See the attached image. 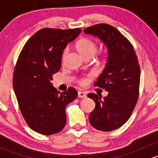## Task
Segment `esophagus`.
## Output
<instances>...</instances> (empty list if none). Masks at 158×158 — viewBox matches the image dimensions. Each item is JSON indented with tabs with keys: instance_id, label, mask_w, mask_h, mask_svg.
I'll return each mask as SVG.
<instances>
[{
	"instance_id": "obj_1",
	"label": "esophagus",
	"mask_w": 158,
	"mask_h": 158,
	"mask_svg": "<svg viewBox=\"0 0 158 158\" xmlns=\"http://www.w3.org/2000/svg\"><path fill=\"white\" fill-rule=\"evenodd\" d=\"M78 97L79 98H85L86 95H85V92H78Z\"/></svg>"
}]
</instances>
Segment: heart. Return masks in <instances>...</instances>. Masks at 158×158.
<instances>
[{"mask_svg":"<svg viewBox=\"0 0 158 158\" xmlns=\"http://www.w3.org/2000/svg\"><path fill=\"white\" fill-rule=\"evenodd\" d=\"M76 49H78L79 52L81 53V55L83 57L86 58H92L95 53H96L97 50H98V47H97V44H95L94 41H92V40L89 39L87 37H82L79 40H78L76 43ZM68 53V48H66L63 50V55H62V58L63 60H64L66 56ZM108 60V53L107 52H104L102 53L101 57H100V60L102 63L107 61ZM79 85H84L86 83V79H79L78 80Z\"/></svg>","mask_w":158,"mask_h":158,"instance_id":"b5f03b06","label":"heart"}]
</instances>
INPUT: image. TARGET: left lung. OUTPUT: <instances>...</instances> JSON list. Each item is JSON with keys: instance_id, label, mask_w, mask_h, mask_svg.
I'll return each instance as SVG.
<instances>
[{"instance_id": "8db88e82", "label": "left lung", "mask_w": 158, "mask_h": 158, "mask_svg": "<svg viewBox=\"0 0 158 158\" xmlns=\"http://www.w3.org/2000/svg\"><path fill=\"white\" fill-rule=\"evenodd\" d=\"M84 32L99 38L108 48L106 67L94 85L109 94L104 99L94 93L88 96L95 102V109L89 114L92 126L111 131L128 120L138 102L141 75L138 57L130 41L111 25L98 23Z\"/></svg>"}]
</instances>
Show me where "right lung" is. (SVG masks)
I'll use <instances>...</instances> for the list:
<instances>
[{"label":"right lung","instance_id":"obj_1","mask_svg":"<svg viewBox=\"0 0 158 158\" xmlns=\"http://www.w3.org/2000/svg\"><path fill=\"white\" fill-rule=\"evenodd\" d=\"M80 33L79 28H44L28 40L19 55L13 86L27 124L41 135H53L64 128L66 106L77 97L74 88L61 93L51 80L61 67L63 49Z\"/></svg>","mask_w":158,"mask_h":158}]
</instances>
